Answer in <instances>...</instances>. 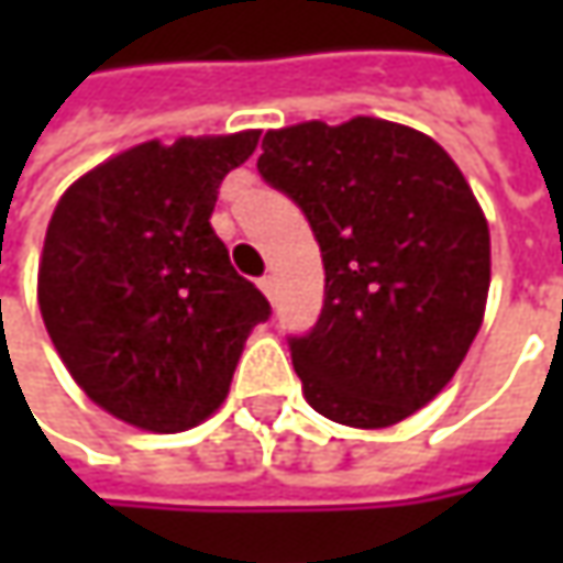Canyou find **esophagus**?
I'll use <instances>...</instances> for the list:
<instances>
[{
  "label": "esophagus",
  "instance_id": "esophagus-1",
  "mask_svg": "<svg viewBox=\"0 0 563 563\" xmlns=\"http://www.w3.org/2000/svg\"><path fill=\"white\" fill-rule=\"evenodd\" d=\"M256 285H260V291L266 294L269 300H275V278H272V275H263V278H260Z\"/></svg>",
  "mask_w": 563,
  "mask_h": 563
}]
</instances>
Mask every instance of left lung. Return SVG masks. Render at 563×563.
<instances>
[{"mask_svg": "<svg viewBox=\"0 0 563 563\" xmlns=\"http://www.w3.org/2000/svg\"><path fill=\"white\" fill-rule=\"evenodd\" d=\"M256 168L322 250V313L288 338L303 398L354 429L407 420L457 373L486 313L488 225L461 168L432 137L366 115L269 131Z\"/></svg>", "mask_w": 563, "mask_h": 563, "instance_id": "1", "label": "left lung"}]
</instances>
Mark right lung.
Returning <instances> with one entry per match:
<instances>
[{
	"mask_svg": "<svg viewBox=\"0 0 563 563\" xmlns=\"http://www.w3.org/2000/svg\"><path fill=\"white\" fill-rule=\"evenodd\" d=\"M260 131L141 143L55 206L36 300L87 398L146 432H185L225 400L269 300L209 225L219 185Z\"/></svg>",
	"mask_w": 563,
	"mask_h": 563,
	"instance_id": "right-lung-1",
	"label": "right lung"
}]
</instances>
